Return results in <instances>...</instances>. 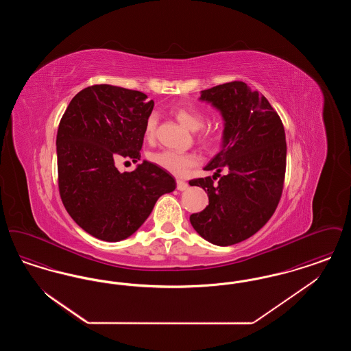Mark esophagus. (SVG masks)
I'll return each instance as SVG.
<instances>
[{
  "label": "esophagus",
  "instance_id": "obj_1",
  "mask_svg": "<svg viewBox=\"0 0 351 351\" xmlns=\"http://www.w3.org/2000/svg\"><path fill=\"white\" fill-rule=\"evenodd\" d=\"M176 188H178L179 191H185V189H188V183H185L183 180H178V182H176Z\"/></svg>",
  "mask_w": 351,
  "mask_h": 351
}]
</instances>
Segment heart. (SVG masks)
<instances>
[{
	"mask_svg": "<svg viewBox=\"0 0 351 351\" xmlns=\"http://www.w3.org/2000/svg\"><path fill=\"white\" fill-rule=\"evenodd\" d=\"M176 119L191 132H197V139L202 145L210 146L218 138L217 126L204 125V116L199 109L178 106L173 109ZM156 130V116L150 114L145 123V138L151 142L155 138ZM150 162L163 168L175 176H184L191 168L199 163V158L192 152H180V151L162 150L152 152L149 156Z\"/></svg>",
	"mask_w": 351,
	"mask_h": 351,
	"instance_id": "heart-1",
	"label": "heart"
}]
</instances>
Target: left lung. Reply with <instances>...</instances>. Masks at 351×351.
I'll list each match as a JSON object with an SVG mask.
<instances>
[{"label":"left lung","mask_w":351,"mask_h":351,"mask_svg":"<svg viewBox=\"0 0 351 351\" xmlns=\"http://www.w3.org/2000/svg\"><path fill=\"white\" fill-rule=\"evenodd\" d=\"M223 119L222 149L204 168L223 169L212 178L191 180L209 197V205L191 215L193 229L208 242L230 246L261 230L274 215L283 192L287 143L282 119L267 99L243 82L201 90Z\"/></svg>","instance_id":"1"}]
</instances>
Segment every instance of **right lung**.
<instances>
[{
    "instance_id": "obj_1",
    "label": "right lung",
    "mask_w": 351,
    "mask_h": 351,
    "mask_svg": "<svg viewBox=\"0 0 351 351\" xmlns=\"http://www.w3.org/2000/svg\"><path fill=\"white\" fill-rule=\"evenodd\" d=\"M154 101L142 92L109 84L92 85L69 102L56 135L59 192L68 215L86 233L118 242L135 233L175 179L143 160L132 172L116 163H136Z\"/></svg>"
}]
</instances>
